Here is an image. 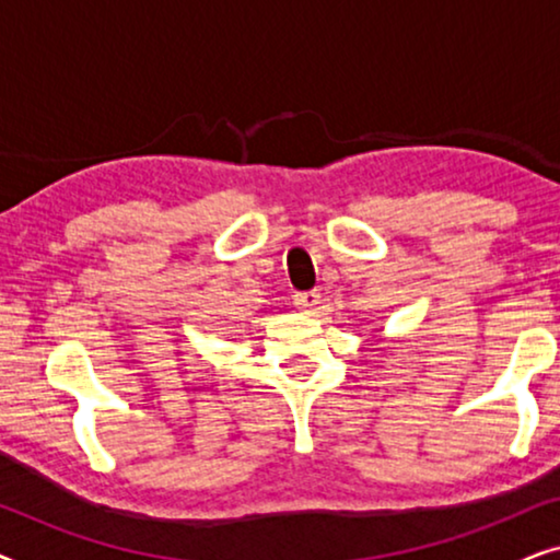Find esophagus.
<instances>
[{"instance_id": "esophagus-1", "label": "esophagus", "mask_w": 560, "mask_h": 560, "mask_svg": "<svg viewBox=\"0 0 560 560\" xmlns=\"http://www.w3.org/2000/svg\"><path fill=\"white\" fill-rule=\"evenodd\" d=\"M295 305L301 311H305V313H316V308H318V303H320V293L318 290H303V293H295Z\"/></svg>"}]
</instances>
